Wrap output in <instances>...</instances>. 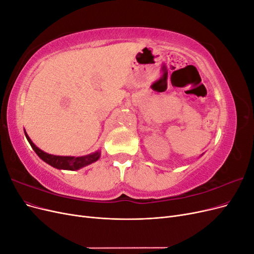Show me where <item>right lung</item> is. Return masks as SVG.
Wrapping results in <instances>:
<instances>
[{
  "label": "right lung",
  "instance_id": "right-lung-1",
  "mask_svg": "<svg viewBox=\"0 0 254 254\" xmlns=\"http://www.w3.org/2000/svg\"><path fill=\"white\" fill-rule=\"evenodd\" d=\"M25 136L27 141L29 142L32 148L35 150V152L39 156L40 159H42L44 162H47L53 167L59 168V170H68V171H76L79 170V168L89 165L91 163L95 162L99 159V156H101V152L96 151L94 153H91V155L84 156V157H60V156H53L49 155V153L42 151L39 149L37 146L32 142V140L29 139L28 135L25 132Z\"/></svg>",
  "mask_w": 254,
  "mask_h": 254
}]
</instances>
